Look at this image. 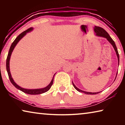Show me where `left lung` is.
<instances>
[{
  "label": "left lung",
  "instance_id": "8db88e82",
  "mask_svg": "<svg viewBox=\"0 0 125 125\" xmlns=\"http://www.w3.org/2000/svg\"><path fill=\"white\" fill-rule=\"evenodd\" d=\"M94 32L95 33V35L97 36H100V37H104L106 38L107 40H108V41L110 43L112 46H113V47L114 48V50H115V52H116V55H117V58H118V64H119V54H118V51L117 49V47H116V46L115 45V42L114 41V40L111 39V37L110 36V35H109V33H107L106 31L104 29L101 28L100 27H99V26H95L94 27ZM117 73H116V76H117ZM115 78V79H116ZM73 83V85L74 86V87L75 89L78 92H82V93H83L84 94H88V95H93V94H98V93H100V92H97V93H91V92H85V91H83V90H82L79 89V88H78L77 86H76L74 83L72 82Z\"/></svg>",
  "mask_w": 125,
  "mask_h": 125
}]
</instances>
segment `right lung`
I'll return each instance as SVG.
<instances>
[{
  "label": "right lung",
  "mask_w": 125,
  "mask_h": 125,
  "mask_svg": "<svg viewBox=\"0 0 125 125\" xmlns=\"http://www.w3.org/2000/svg\"><path fill=\"white\" fill-rule=\"evenodd\" d=\"M32 30H33L32 27H30V28H29L27 30H26V31H24V32H22V33H21L16 38L15 40L14 41V42H12L11 46H10V49L9 51V53H8V57L7 58V62H6V67H7V72L8 74V76H9V79L10 80V82H11V83L12 84V85H13L15 87L18 89L22 91V92L26 93V94H30V95H37V94H42V93H44L46 92H47L48 90H49V89L51 88V86L53 84V78H54V76L55 75V74L53 75V77L51 82V83L48 84V85L46 86V87L43 88H41V89H25V88H21L19 85H18V84H17L15 82H14V80H13V79H12V78L11 77V73H10V67H9V62H10V57H11L12 51L14 50L15 47L16 45H17V43L19 42V41L22 38L24 37L27 32H30V31Z\"/></svg>",
  "instance_id": "obj_1"
}]
</instances>
